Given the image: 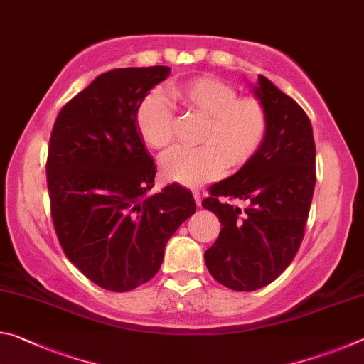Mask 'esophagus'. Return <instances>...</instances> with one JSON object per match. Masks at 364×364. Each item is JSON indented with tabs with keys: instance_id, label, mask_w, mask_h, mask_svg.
Wrapping results in <instances>:
<instances>
[{
	"instance_id": "34e87169",
	"label": "esophagus",
	"mask_w": 364,
	"mask_h": 364,
	"mask_svg": "<svg viewBox=\"0 0 364 364\" xmlns=\"http://www.w3.org/2000/svg\"><path fill=\"white\" fill-rule=\"evenodd\" d=\"M193 196H194V199H196V204L200 205V191L199 189H194L193 191Z\"/></svg>"
}]
</instances>
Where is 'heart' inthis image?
Instances as JSON below:
<instances>
[{
    "label": "heart",
    "instance_id": "1",
    "mask_svg": "<svg viewBox=\"0 0 364 364\" xmlns=\"http://www.w3.org/2000/svg\"><path fill=\"white\" fill-rule=\"evenodd\" d=\"M202 117L197 133L200 146H178L160 160V173L168 183L194 188L255 156L268 132V114L254 97H237L223 80L202 75L170 86L167 96H146L136 114L144 143L152 149L167 147L175 134V114L168 104Z\"/></svg>",
    "mask_w": 364,
    "mask_h": 364
}]
</instances>
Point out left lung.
Here are the masks:
<instances>
[{"label":"left lung","mask_w":364,"mask_h":364,"mask_svg":"<svg viewBox=\"0 0 364 364\" xmlns=\"http://www.w3.org/2000/svg\"><path fill=\"white\" fill-rule=\"evenodd\" d=\"M254 95L268 114L263 144L202 202L223 226L204 254L207 269L239 292L269 284L291 264L316 183V147L305 110L263 75Z\"/></svg>","instance_id":"1"}]
</instances>
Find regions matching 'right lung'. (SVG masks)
<instances>
[{"instance_id":"add662e5","label":"right lung","mask_w":364,"mask_h":364,"mask_svg":"<svg viewBox=\"0 0 364 364\" xmlns=\"http://www.w3.org/2000/svg\"><path fill=\"white\" fill-rule=\"evenodd\" d=\"M170 70L101 73L60 109L49 138L46 180L60 247L86 278L112 292L151 281L168 239L196 212L180 184L147 196L157 170L136 114Z\"/></svg>"}]
</instances>
